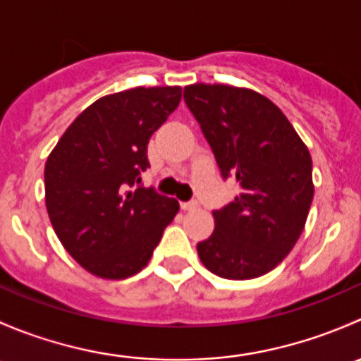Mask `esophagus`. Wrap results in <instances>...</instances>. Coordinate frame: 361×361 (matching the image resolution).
Instances as JSON below:
<instances>
[{"instance_id": "1", "label": "esophagus", "mask_w": 361, "mask_h": 361, "mask_svg": "<svg viewBox=\"0 0 361 361\" xmlns=\"http://www.w3.org/2000/svg\"><path fill=\"white\" fill-rule=\"evenodd\" d=\"M180 206L183 211H192V209H195L199 204H197V201H185V202H181Z\"/></svg>"}]
</instances>
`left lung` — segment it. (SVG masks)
I'll use <instances>...</instances> for the list:
<instances>
[{
  "label": "left lung",
  "mask_w": 361,
  "mask_h": 361,
  "mask_svg": "<svg viewBox=\"0 0 361 361\" xmlns=\"http://www.w3.org/2000/svg\"><path fill=\"white\" fill-rule=\"evenodd\" d=\"M183 99L221 178L241 187L234 202L213 211L214 232L197 245L199 258L225 279L267 274L304 231L314 195L309 150L283 111L253 90L195 83Z\"/></svg>",
  "instance_id": "8db88e82"
}]
</instances>
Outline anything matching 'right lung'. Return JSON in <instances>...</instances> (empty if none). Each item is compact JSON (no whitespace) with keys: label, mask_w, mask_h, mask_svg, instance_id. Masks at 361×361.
Masks as SVG:
<instances>
[{"label":"right lung","mask_w":361,"mask_h":361,"mask_svg":"<svg viewBox=\"0 0 361 361\" xmlns=\"http://www.w3.org/2000/svg\"><path fill=\"white\" fill-rule=\"evenodd\" d=\"M181 87H137L101 97L76 116L45 164V202L57 238L82 267L123 279L150 262L176 199L145 188L152 134Z\"/></svg>","instance_id":"1"}]
</instances>
